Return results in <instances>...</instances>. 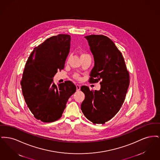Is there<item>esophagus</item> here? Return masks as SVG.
I'll use <instances>...</instances> for the list:
<instances>
[{"mask_svg": "<svg viewBox=\"0 0 160 160\" xmlns=\"http://www.w3.org/2000/svg\"><path fill=\"white\" fill-rule=\"evenodd\" d=\"M76 88L77 91H80V84H77Z\"/></svg>", "mask_w": 160, "mask_h": 160, "instance_id": "34e87169", "label": "esophagus"}]
</instances>
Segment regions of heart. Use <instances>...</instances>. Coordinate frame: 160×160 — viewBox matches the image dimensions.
Masks as SVG:
<instances>
[{
  "mask_svg": "<svg viewBox=\"0 0 160 160\" xmlns=\"http://www.w3.org/2000/svg\"><path fill=\"white\" fill-rule=\"evenodd\" d=\"M86 54H87L82 53L81 54V56H83L86 55ZM74 77L76 79H80V75H79L78 74H75L74 75Z\"/></svg>",
  "mask_w": 160,
  "mask_h": 160,
  "instance_id": "b5f03b06",
  "label": "heart"
}]
</instances>
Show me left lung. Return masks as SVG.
Instances as JSON below:
<instances>
[{
  "label": "left lung",
  "instance_id": "obj_1",
  "mask_svg": "<svg viewBox=\"0 0 160 160\" xmlns=\"http://www.w3.org/2000/svg\"><path fill=\"white\" fill-rule=\"evenodd\" d=\"M86 38L93 55L95 65L89 82L101 84L99 91L82 86L85 98L81 109L94 124H104L121 109L129 84V74L121 52L106 36L91 35Z\"/></svg>",
  "mask_w": 160,
  "mask_h": 160
}]
</instances>
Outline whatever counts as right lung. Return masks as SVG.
<instances>
[{
  "instance_id": "add662e5",
  "label": "right lung",
  "mask_w": 160,
  "mask_h": 160,
  "mask_svg": "<svg viewBox=\"0 0 160 160\" xmlns=\"http://www.w3.org/2000/svg\"><path fill=\"white\" fill-rule=\"evenodd\" d=\"M71 37L59 34L34 48L23 71L20 83L28 107L43 122L60 119L69 98L76 91L71 81L56 85L54 76L64 68L70 49Z\"/></svg>"
}]
</instances>
